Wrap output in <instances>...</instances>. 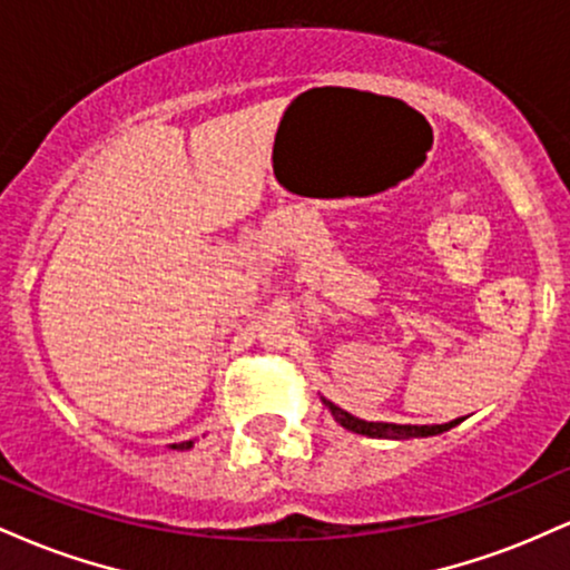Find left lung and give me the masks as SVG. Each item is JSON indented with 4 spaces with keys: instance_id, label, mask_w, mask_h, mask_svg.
Returning a JSON list of instances; mask_svg holds the SVG:
<instances>
[{
    "instance_id": "8db88e82",
    "label": "left lung",
    "mask_w": 570,
    "mask_h": 570,
    "mask_svg": "<svg viewBox=\"0 0 570 570\" xmlns=\"http://www.w3.org/2000/svg\"><path fill=\"white\" fill-rule=\"evenodd\" d=\"M326 404V410L332 412V417L340 423L343 429L353 431V434L362 436H372V440H417V436H436L442 431H450L453 426L461 423V417L450 423H440V426H402V423H372V421H362V417L351 415V412L340 410L337 404H332L330 399H322Z\"/></svg>"
}]
</instances>
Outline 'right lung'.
Returning a JSON list of instances; mask_svg holds the SVG:
<instances>
[{
    "label": "right lung",
    "mask_w": 570,
    "mask_h": 570,
    "mask_svg": "<svg viewBox=\"0 0 570 570\" xmlns=\"http://www.w3.org/2000/svg\"><path fill=\"white\" fill-rule=\"evenodd\" d=\"M195 444V440H189V442H179V444H171V450H189Z\"/></svg>",
    "instance_id": "right-lung-1"
}]
</instances>
